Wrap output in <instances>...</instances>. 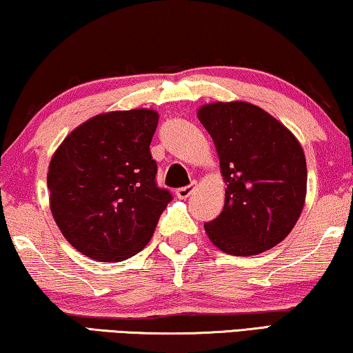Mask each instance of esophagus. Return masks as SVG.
Masks as SVG:
<instances>
[{
  "label": "esophagus",
  "instance_id": "1",
  "mask_svg": "<svg viewBox=\"0 0 353 353\" xmlns=\"http://www.w3.org/2000/svg\"><path fill=\"white\" fill-rule=\"evenodd\" d=\"M194 189H196V186H194V185H189V186H185V188H178L175 194H176L178 199H186L194 192Z\"/></svg>",
  "mask_w": 353,
  "mask_h": 353
}]
</instances>
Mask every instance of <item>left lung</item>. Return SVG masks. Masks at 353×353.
<instances>
[{"mask_svg":"<svg viewBox=\"0 0 353 353\" xmlns=\"http://www.w3.org/2000/svg\"><path fill=\"white\" fill-rule=\"evenodd\" d=\"M197 117L226 183L223 212L203 224L207 236L232 256L264 253L288 236L304 208L303 146L279 119L243 100L205 103Z\"/></svg>","mask_w":353,"mask_h":353,"instance_id":"8db88e82","label":"left lung"}]
</instances>
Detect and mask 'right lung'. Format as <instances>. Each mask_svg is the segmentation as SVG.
Instances as JSON below:
<instances>
[{"label": "right lung", "instance_id": "right-lung-1", "mask_svg": "<svg viewBox=\"0 0 353 353\" xmlns=\"http://www.w3.org/2000/svg\"><path fill=\"white\" fill-rule=\"evenodd\" d=\"M157 122L151 108L97 114L50 157V212L71 247L88 258L119 263L141 252L172 201L154 180L150 145Z\"/></svg>", "mask_w": 353, "mask_h": 353}]
</instances>
